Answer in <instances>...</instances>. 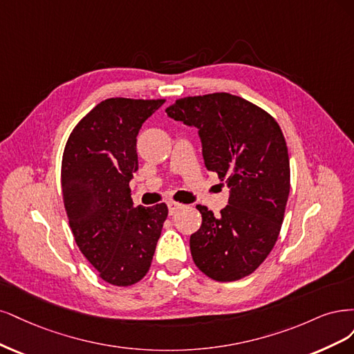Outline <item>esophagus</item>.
Masks as SVG:
<instances>
[{"label": "esophagus", "mask_w": 354, "mask_h": 354, "mask_svg": "<svg viewBox=\"0 0 354 354\" xmlns=\"http://www.w3.org/2000/svg\"><path fill=\"white\" fill-rule=\"evenodd\" d=\"M167 207H169V213L174 214L175 212H178L179 209L184 207V204H180V203H178V201L170 200V201H167Z\"/></svg>", "instance_id": "obj_1"}]
</instances>
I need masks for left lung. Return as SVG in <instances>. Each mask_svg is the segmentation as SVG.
Returning <instances> with one entry per match:
<instances>
[{
    "mask_svg": "<svg viewBox=\"0 0 354 354\" xmlns=\"http://www.w3.org/2000/svg\"><path fill=\"white\" fill-rule=\"evenodd\" d=\"M166 113L198 129L204 165L230 187L219 216L197 206L203 222L189 238L194 263L214 281L241 279L272 252L288 201L290 157L279 124L227 93L179 98Z\"/></svg>",
    "mask_w": 354,
    "mask_h": 354,
    "instance_id": "1",
    "label": "left lung"
}]
</instances>
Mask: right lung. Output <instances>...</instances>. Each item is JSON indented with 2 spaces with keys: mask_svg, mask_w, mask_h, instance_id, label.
<instances>
[{
  "mask_svg": "<svg viewBox=\"0 0 354 354\" xmlns=\"http://www.w3.org/2000/svg\"><path fill=\"white\" fill-rule=\"evenodd\" d=\"M165 100L107 98L79 122L66 142L62 191L75 241L102 281L129 287L151 266L167 218L165 203L133 207L136 135Z\"/></svg>",
  "mask_w": 354,
  "mask_h": 354,
  "instance_id": "right-lung-1",
  "label": "right lung"
}]
</instances>
